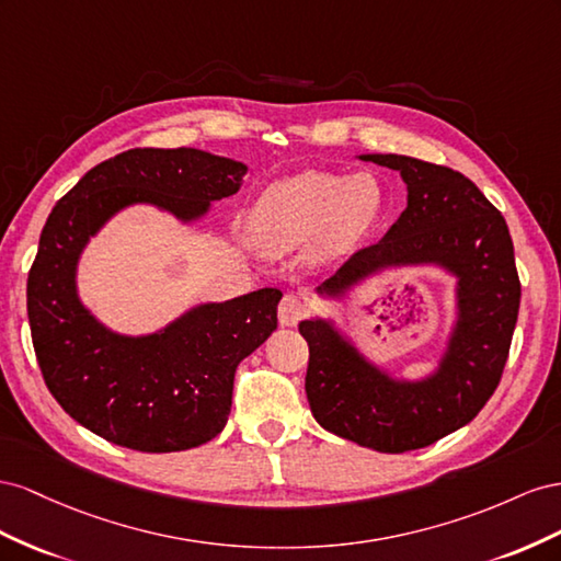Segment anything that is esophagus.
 Instances as JSON below:
<instances>
[{
    "instance_id": "1",
    "label": "esophagus",
    "mask_w": 561,
    "mask_h": 561,
    "mask_svg": "<svg viewBox=\"0 0 561 561\" xmlns=\"http://www.w3.org/2000/svg\"><path fill=\"white\" fill-rule=\"evenodd\" d=\"M306 300L296 294H286L279 302L277 314H279V324L282 327H296L302 317H306Z\"/></svg>"
}]
</instances>
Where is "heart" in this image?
<instances>
[{
    "instance_id": "1",
    "label": "heart",
    "mask_w": 561,
    "mask_h": 561,
    "mask_svg": "<svg viewBox=\"0 0 561 561\" xmlns=\"http://www.w3.org/2000/svg\"><path fill=\"white\" fill-rule=\"evenodd\" d=\"M382 214L386 190L374 173L308 171L270 185L255 202L253 226L282 249L317 239V259L331 261L369 237Z\"/></svg>"
}]
</instances>
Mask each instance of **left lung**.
<instances>
[{
	"label": "left lung",
	"mask_w": 561,
	"mask_h": 561,
	"mask_svg": "<svg viewBox=\"0 0 561 561\" xmlns=\"http://www.w3.org/2000/svg\"><path fill=\"white\" fill-rule=\"evenodd\" d=\"M399 171L407 209L378 244L357 251L319 286L343 300L386 270L435 265L456 277V317L439 362L423 378H397L371 362L333 319H302L310 347L306 392L314 421L380 454H404L468 425L499 388L522 286L501 211L466 175L407 154H359Z\"/></svg>",
	"instance_id": "8db88e82"
}]
</instances>
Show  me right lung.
<instances>
[{
    "label": "right lung",
    "mask_w": 561,
    "mask_h": 561,
    "mask_svg": "<svg viewBox=\"0 0 561 561\" xmlns=\"http://www.w3.org/2000/svg\"><path fill=\"white\" fill-rule=\"evenodd\" d=\"M249 167L197 148H136L93 167L62 197L27 275V319L46 388L72 419L117 446L185 451L214 439L237 364L277 329L279 289L199 302L142 335L112 331L79 298V259L110 218L150 204L183 226L242 187Z\"/></svg>",
    "instance_id": "1"
}]
</instances>
